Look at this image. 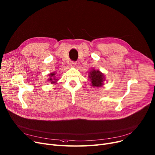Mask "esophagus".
I'll list each match as a JSON object with an SVG mask.
<instances>
[{"instance_id": "esophagus-1", "label": "esophagus", "mask_w": 155, "mask_h": 155, "mask_svg": "<svg viewBox=\"0 0 155 155\" xmlns=\"http://www.w3.org/2000/svg\"><path fill=\"white\" fill-rule=\"evenodd\" d=\"M77 64V62L76 61H71L70 63V65L71 66H75V65Z\"/></svg>"}]
</instances>
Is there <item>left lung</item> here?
Instances as JSON below:
<instances>
[{
  "mask_svg": "<svg viewBox=\"0 0 155 155\" xmlns=\"http://www.w3.org/2000/svg\"><path fill=\"white\" fill-rule=\"evenodd\" d=\"M89 78L93 87H101L104 81V75L99 70H92L90 72Z\"/></svg>",
  "mask_w": 155,
  "mask_h": 155,
  "instance_id": "8db88e82",
  "label": "left lung"
}]
</instances>
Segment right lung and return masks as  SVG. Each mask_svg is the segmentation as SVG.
I'll return each mask as SVG.
<instances>
[{
  "instance_id": "obj_1",
  "label": "right lung",
  "mask_w": 155,
  "mask_h": 155,
  "mask_svg": "<svg viewBox=\"0 0 155 155\" xmlns=\"http://www.w3.org/2000/svg\"><path fill=\"white\" fill-rule=\"evenodd\" d=\"M54 75H55V73H54L49 74V77H51L49 78V81L51 82V84L55 83L56 81H54V80H57V79L55 78V77H53V76H54ZM52 77H53V78H52Z\"/></svg>"
}]
</instances>
